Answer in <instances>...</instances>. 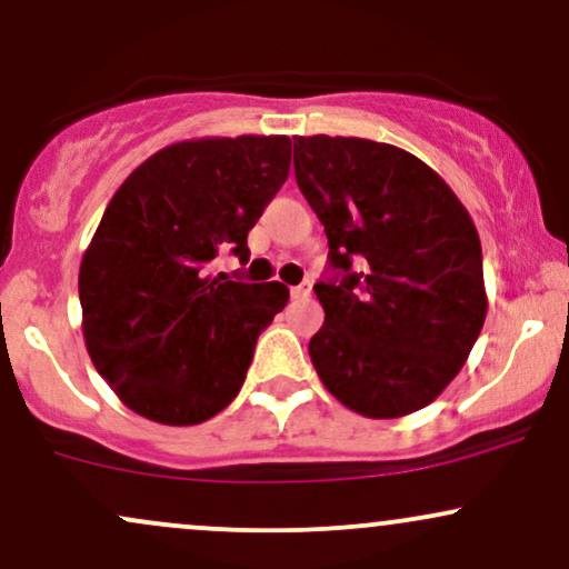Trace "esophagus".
I'll use <instances>...</instances> for the list:
<instances>
[{"label": "esophagus", "instance_id": "34e87169", "mask_svg": "<svg viewBox=\"0 0 569 569\" xmlns=\"http://www.w3.org/2000/svg\"><path fill=\"white\" fill-rule=\"evenodd\" d=\"M290 296L296 298V300H306V298L311 296V282H300V284H296V287H292V290H290Z\"/></svg>", "mask_w": 569, "mask_h": 569}]
</instances>
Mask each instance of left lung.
Here are the masks:
<instances>
[{
	"label": "left lung",
	"instance_id": "8db88e82",
	"mask_svg": "<svg viewBox=\"0 0 569 569\" xmlns=\"http://www.w3.org/2000/svg\"><path fill=\"white\" fill-rule=\"evenodd\" d=\"M296 180L330 244L309 343L325 389L365 418L431 405L487 317L471 216L429 164L367 138H298Z\"/></svg>",
	"mask_w": 569,
	"mask_h": 569
}]
</instances>
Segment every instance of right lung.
Returning a JSON list of instances; mask_svg holds the SVG:
<instances>
[{
  "label": "right lung",
  "mask_w": 569,
  "mask_h": 569,
  "mask_svg": "<svg viewBox=\"0 0 569 569\" xmlns=\"http://www.w3.org/2000/svg\"><path fill=\"white\" fill-rule=\"evenodd\" d=\"M290 138L239 136L172 143L119 186L79 269L87 353L138 416L197 426L242 389L258 336L284 309L279 282L207 277L290 172Z\"/></svg>",
  "instance_id": "add662e5"
}]
</instances>
